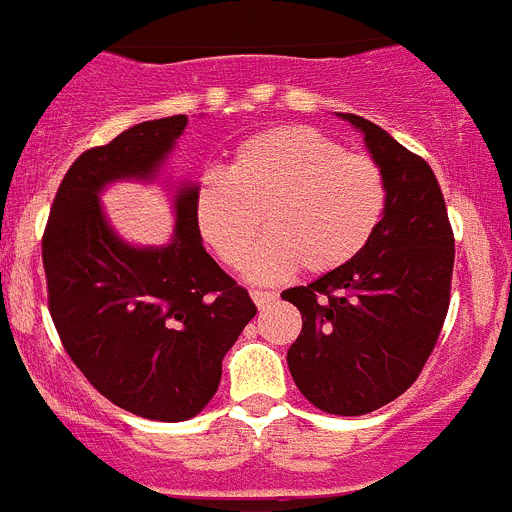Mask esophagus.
<instances>
[{"mask_svg": "<svg viewBox=\"0 0 512 512\" xmlns=\"http://www.w3.org/2000/svg\"><path fill=\"white\" fill-rule=\"evenodd\" d=\"M250 296H252V301H255L257 308H265V306H270L275 298H278V293H275V290H252Z\"/></svg>", "mask_w": 512, "mask_h": 512, "instance_id": "1", "label": "esophagus"}]
</instances>
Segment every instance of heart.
Returning a JSON list of instances; mask_svg holds the SVG:
<instances>
[{"label":"heart","instance_id":"b5f03b06","mask_svg":"<svg viewBox=\"0 0 512 512\" xmlns=\"http://www.w3.org/2000/svg\"><path fill=\"white\" fill-rule=\"evenodd\" d=\"M385 211L380 163L306 124L245 137L227 170H204L193 188L196 229L229 267L247 260L265 216L270 234L247 262L255 280L283 278L301 265L313 275L334 273L367 250Z\"/></svg>","mask_w":512,"mask_h":512}]
</instances>
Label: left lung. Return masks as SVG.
I'll return each instance as SVG.
<instances>
[{"label":"left lung","instance_id":"1","mask_svg":"<svg viewBox=\"0 0 512 512\" xmlns=\"http://www.w3.org/2000/svg\"><path fill=\"white\" fill-rule=\"evenodd\" d=\"M339 117L380 163L388 211L357 260L283 290L303 316L288 367L308 403L365 416L411 388L434 352L449 311L454 232L431 165L370 119Z\"/></svg>","mask_w":512,"mask_h":512}]
</instances>
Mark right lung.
Here are the masks:
<instances>
[{"label":"right lung","mask_w":512,"mask_h":512,"mask_svg":"<svg viewBox=\"0 0 512 512\" xmlns=\"http://www.w3.org/2000/svg\"><path fill=\"white\" fill-rule=\"evenodd\" d=\"M186 124V114L140 122L78 155L43 234L48 308L73 365L114 405L168 423L204 411L257 308L201 245L193 183L173 196L176 234L163 247L124 242L99 193L153 181Z\"/></svg>","instance_id":"right-lung-1"}]
</instances>
